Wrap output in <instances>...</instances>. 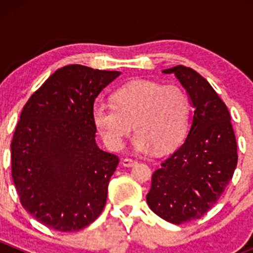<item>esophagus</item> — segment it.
<instances>
[{
    "instance_id": "obj_1",
    "label": "esophagus",
    "mask_w": 253,
    "mask_h": 253,
    "mask_svg": "<svg viewBox=\"0 0 253 253\" xmlns=\"http://www.w3.org/2000/svg\"><path fill=\"white\" fill-rule=\"evenodd\" d=\"M137 162L133 159H129V158H125V159H122V165L126 168H131L133 167V165H136Z\"/></svg>"
}]
</instances>
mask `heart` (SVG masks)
Instances as JSON below:
<instances>
[{
    "mask_svg": "<svg viewBox=\"0 0 253 253\" xmlns=\"http://www.w3.org/2000/svg\"><path fill=\"white\" fill-rule=\"evenodd\" d=\"M115 106L95 105L93 121L109 147L120 149L137 132L133 148L139 153H167L186 134L188 100L181 88L152 81H133L114 94Z\"/></svg>",
    "mask_w": 253,
    "mask_h": 253,
    "instance_id": "b5f03b06",
    "label": "heart"
}]
</instances>
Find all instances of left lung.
I'll use <instances>...</instances> for the list:
<instances>
[{"label": "left lung", "mask_w": 253, "mask_h": 253, "mask_svg": "<svg viewBox=\"0 0 253 253\" xmlns=\"http://www.w3.org/2000/svg\"><path fill=\"white\" fill-rule=\"evenodd\" d=\"M174 75L193 108L185 142L152 176L147 203L172 224L200 219L233 178L237 147L228 108L200 73L185 66L163 71Z\"/></svg>", "instance_id": "1"}]
</instances>
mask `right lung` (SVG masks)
I'll return each instance as SVG.
<instances>
[{"instance_id":"right-lung-1","label":"right lung","mask_w":253,"mask_h":253,"mask_svg":"<svg viewBox=\"0 0 253 253\" xmlns=\"http://www.w3.org/2000/svg\"><path fill=\"white\" fill-rule=\"evenodd\" d=\"M120 75L65 66L23 108L11 144L12 178L25 211L47 228L78 231L105 207L119 158L96 144L93 108Z\"/></svg>"}]
</instances>
